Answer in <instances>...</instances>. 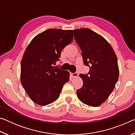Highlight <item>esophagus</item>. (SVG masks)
Masks as SVG:
<instances>
[{
    "label": "esophagus",
    "mask_w": 135,
    "mask_h": 135,
    "mask_svg": "<svg viewBox=\"0 0 135 135\" xmlns=\"http://www.w3.org/2000/svg\"><path fill=\"white\" fill-rule=\"evenodd\" d=\"M71 76L73 77H77L78 76V73H71Z\"/></svg>",
    "instance_id": "34e87169"
}]
</instances>
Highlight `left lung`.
Here are the masks:
<instances>
[{"instance_id":"1","label":"left lung","mask_w":135,"mask_h":135,"mask_svg":"<svg viewBox=\"0 0 135 135\" xmlns=\"http://www.w3.org/2000/svg\"><path fill=\"white\" fill-rule=\"evenodd\" d=\"M74 35L84 64L90 68L88 74H80L83 84L77 90V97L84 104L98 107L108 99L118 81L117 56L110 44L89 28L74 30Z\"/></svg>"}]
</instances>
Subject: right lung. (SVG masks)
<instances>
[{"label":"right lung","mask_w":135,"mask_h":135,"mask_svg":"<svg viewBox=\"0 0 135 135\" xmlns=\"http://www.w3.org/2000/svg\"><path fill=\"white\" fill-rule=\"evenodd\" d=\"M73 40V30L48 29L36 36L22 56L21 82L30 98L45 106L58 99L70 73L53 64Z\"/></svg>","instance_id":"right-lung-1"}]
</instances>
